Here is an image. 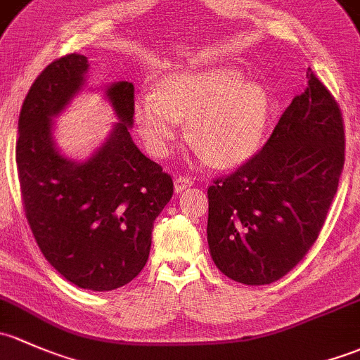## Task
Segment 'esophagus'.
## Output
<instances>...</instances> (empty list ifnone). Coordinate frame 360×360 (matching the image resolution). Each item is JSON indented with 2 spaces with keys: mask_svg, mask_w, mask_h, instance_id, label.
I'll return each mask as SVG.
<instances>
[{
  "mask_svg": "<svg viewBox=\"0 0 360 360\" xmlns=\"http://www.w3.org/2000/svg\"><path fill=\"white\" fill-rule=\"evenodd\" d=\"M192 184H194V180H192L191 176H184V175L176 176V179H175V192L185 191V188L191 187Z\"/></svg>",
  "mask_w": 360,
  "mask_h": 360,
  "instance_id": "34e87169",
  "label": "esophagus"
}]
</instances>
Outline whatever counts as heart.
Wrapping results in <instances>:
<instances>
[{
	"label": "heart",
	"mask_w": 360,
	"mask_h": 360,
	"mask_svg": "<svg viewBox=\"0 0 360 360\" xmlns=\"http://www.w3.org/2000/svg\"><path fill=\"white\" fill-rule=\"evenodd\" d=\"M147 149L166 158L187 120V140L214 165H232L255 153L265 133L270 100L265 88L244 81L232 65L175 70L158 90L140 94L133 105Z\"/></svg>",
	"instance_id": "b5f03b06"
}]
</instances>
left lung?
Instances as JSON below:
<instances>
[{
	"label": "left lung",
	"mask_w": 360,
	"mask_h": 360,
	"mask_svg": "<svg viewBox=\"0 0 360 360\" xmlns=\"http://www.w3.org/2000/svg\"><path fill=\"white\" fill-rule=\"evenodd\" d=\"M262 150L207 187V244L232 281L263 286L303 260L328 217L345 165V126L312 69Z\"/></svg>",
	"instance_id": "8db88e82"
}]
</instances>
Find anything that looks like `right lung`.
Segmentation results:
<instances>
[{
    "label": "right lung",
    "mask_w": 360,
    "mask_h": 360,
    "mask_svg": "<svg viewBox=\"0 0 360 360\" xmlns=\"http://www.w3.org/2000/svg\"><path fill=\"white\" fill-rule=\"evenodd\" d=\"M88 58L69 53L36 77L18 116L17 159L22 206L50 265L77 288L112 291L149 260L154 220L173 195V180L140 153L129 135L135 86L107 88L120 123L84 162L62 158L51 117L83 88Z\"/></svg>",
    "instance_id": "right-lung-1"
}]
</instances>
